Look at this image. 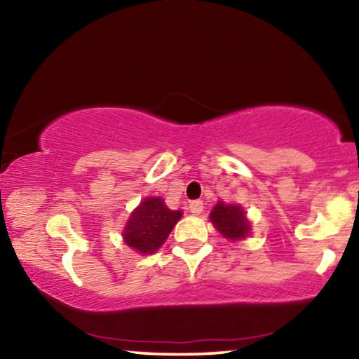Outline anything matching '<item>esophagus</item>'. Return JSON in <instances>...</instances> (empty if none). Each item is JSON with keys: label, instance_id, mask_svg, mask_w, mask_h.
Masks as SVG:
<instances>
[{"label": "esophagus", "instance_id": "esophagus-1", "mask_svg": "<svg viewBox=\"0 0 359 359\" xmlns=\"http://www.w3.org/2000/svg\"><path fill=\"white\" fill-rule=\"evenodd\" d=\"M203 210H204L203 201H193V203L189 204V212L193 215H199Z\"/></svg>", "mask_w": 359, "mask_h": 359}]
</instances>
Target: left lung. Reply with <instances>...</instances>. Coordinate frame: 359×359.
Returning a JSON list of instances; mask_svg holds the SVG:
<instances>
[{
	"label": "left lung",
	"mask_w": 359,
	"mask_h": 359,
	"mask_svg": "<svg viewBox=\"0 0 359 359\" xmlns=\"http://www.w3.org/2000/svg\"><path fill=\"white\" fill-rule=\"evenodd\" d=\"M214 227L229 240H242L250 233V222L242 205L224 204L219 201L209 214Z\"/></svg>",
	"instance_id": "obj_1"
}]
</instances>
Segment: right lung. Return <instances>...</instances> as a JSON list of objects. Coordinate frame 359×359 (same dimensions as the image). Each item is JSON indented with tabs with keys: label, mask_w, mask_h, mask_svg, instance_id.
Returning a JSON list of instances; mask_svg holds the SVG:
<instances>
[{
	"label": "right lung",
	"mask_w": 359,
	"mask_h": 359,
	"mask_svg": "<svg viewBox=\"0 0 359 359\" xmlns=\"http://www.w3.org/2000/svg\"><path fill=\"white\" fill-rule=\"evenodd\" d=\"M181 215V210L166 208L161 198H145L130 214L122 237L130 248L150 255L165 243Z\"/></svg>",
	"instance_id": "1"
}]
</instances>
